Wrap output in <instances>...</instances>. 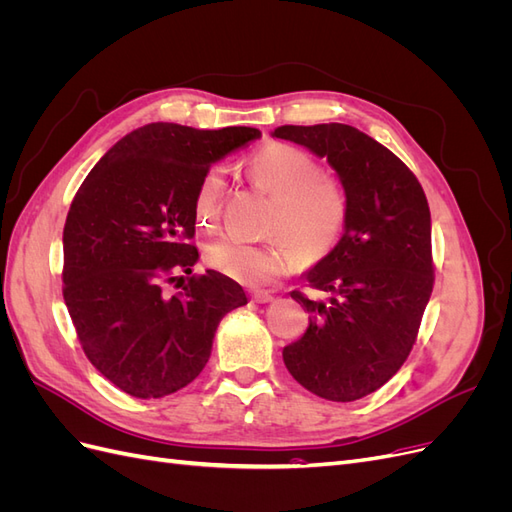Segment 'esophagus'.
Instances as JSON below:
<instances>
[{
  "label": "esophagus",
  "instance_id": "1",
  "mask_svg": "<svg viewBox=\"0 0 512 512\" xmlns=\"http://www.w3.org/2000/svg\"><path fill=\"white\" fill-rule=\"evenodd\" d=\"M252 299L256 303H269V301H273V292H269V290H254L252 292Z\"/></svg>",
  "mask_w": 512,
  "mask_h": 512
}]
</instances>
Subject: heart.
<instances>
[{"instance_id": "obj_1", "label": "heart", "mask_w": 512, "mask_h": 512, "mask_svg": "<svg viewBox=\"0 0 512 512\" xmlns=\"http://www.w3.org/2000/svg\"><path fill=\"white\" fill-rule=\"evenodd\" d=\"M247 175L271 196L265 220L267 243L218 239L205 247V262L243 286H269L305 258L316 262L333 254L350 220L344 181L320 170L312 153L288 143H267L245 160ZM226 194L220 166L207 168L194 190V215L200 226L218 220Z\"/></svg>"}]
</instances>
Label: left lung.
Masks as SVG:
<instances>
[{
  "label": "left lung",
  "instance_id": "left-lung-1",
  "mask_svg": "<svg viewBox=\"0 0 512 512\" xmlns=\"http://www.w3.org/2000/svg\"><path fill=\"white\" fill-rule=\"evenodd\" d=\"M273 136L327 158L350 196L344 239L307 273L322 299L290 292L307 309L309 327L284 348V363L322 399H361L406 363L431 297L425 192L393 151L346 123L282 126Z\"/></svg>",
  "mask_w": 512,
  "mask_h": 512
}]
</instances>
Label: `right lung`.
Returning a JSON list of instances; mask_svg holds the SVG:
<instances>
[{"label": "right lung", "instance_id": "right-lung-1", "mask_svg": "<svg viewBox=\"0 0 512 512\" xmlns=\"http://www.w3.org/2000/svg\"><path fill=\"white\" fill-rule=\"evenodd\" d=\"M258 136L149 123L108 149L76 192L61 290L89 363L123 393L151 399L188 386L209 361L220 320L247 303L230 277L192 273L194 190L213 162ZM181 272L189 284L168 295Z\"/></svg>", "mask_w": 512, "mask_h": 512}]
</instances>
